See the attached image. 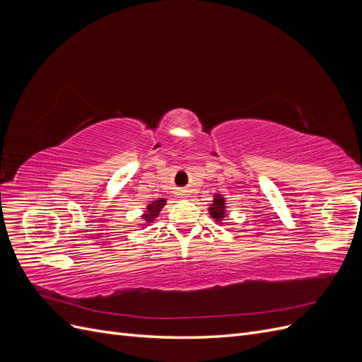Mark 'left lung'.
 <instances>
[{"mask_svg": "<svg viewBox=\"0 0 362 362\" xmlns=\"http://www.w3.org/2000/svg\"><path fill=\"white\" fill-rule=\"evenodd\" d=\"M210 214L216 218L217 222H221L225 217V201L222 196H216L214 204L210 206Z\"/></svg>", "mask_w": 362, "mask_h": 362, "instance_id": "1", "label": "left lung"}]
</instances>
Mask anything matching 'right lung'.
<instances>
[{
  "instance_id": "add662e5",
  "label": "right lung",
  "mask_w": 362,
  "mask_h": 362,
  "mask_svg": "<svg viewBox=\"0 0 362 362\" xmlns=\"http://www.w3.org/2000/svg\"><path fill=\"white\" fill-rule=\"evenodd\" d=\"M164 204H166V201H164V199H158V201H154L152 204H149V205H148V214L144 216L145 221L151 222L152 218H156V217L158 216V213H160V210H161Z\"/></svg>"
}]
</instances>
